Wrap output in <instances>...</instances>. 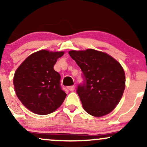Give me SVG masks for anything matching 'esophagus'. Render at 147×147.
Returning <instances> with one entry per match:
<instances>
[{"instance_id": "obj_1", "label": "esophagus", "mask_w": 147, "mask_h": 147, "mask_svg": "<svg viewBox=\"0 0 147 147\" xmlns=\"http://www.w3.org/2000/svg\"><path fill=\"white\" fill-rule=\"evenodd\" d=\"M67 89L70 91H73L74 90H75V86H70L67 87Z\"/></svg>"}]
</instances>
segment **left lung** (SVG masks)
<instances>
[{
  "mask_svg": "<svg viewBox=\"0 0 147 147\" xmlns=\"http://www.w3.org/2000/svg\"><path fill=\"white\" fill-rule=\"evenodd\" d=\"M82 71L84 82L78 94L88 114L102 117L111 113L122 98L125 88V74L122 65L104 52L93 49L69 52Z\"/></svg>",
  "mask_w": 147,
  "mask_h": 147,
  "instance_id": "left-lung-1",
  "label": "left lung"
}]
</instances>
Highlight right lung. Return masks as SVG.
<instances>
[{"label": "right lung", "instance_id": "obj_1", "mask_svg": "<svg viewBox=\"0 0 147 147\" xmlns=\"http://www.w3.org/2000/svg\"><path fill=\"white\" fill-rule=\"evenodd\" d=\"M63 54L40 50L30 55L15 72L16 95L34 113H51L61 105L66 97L61 86L59 73L53 68L57 59Z\"/></svg>", "mask_w": 147, "mask_h": 147}]
</instances>
